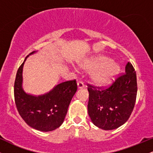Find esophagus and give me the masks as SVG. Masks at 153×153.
I'll return each mask as SVG.
<instances>
[{
  "label": "esophagus",
  "mask_w": 153,
  "mask_h": 153,
  "mask_svg": "<svg viewBox=\"0 0 153 153\" xmlns=\"http://www.w3.org/2000/svg\"><path fill=\"white\" fill-rule=\"evenodd\" d=\"M85 85H84V82L82 81H78V88H84Z\"/></svg>",
  "instance_id": "esophagus-1"
}]
</instances>
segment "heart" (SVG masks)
Segmentation results:
<instances>
[{
  "label": "heart",
  "instance_id": "heart-1",
  "mask_svg": "<svg viewBox=\"0 0 153 153\" xmlns=\"http://www.w3.org/2000/svg\"><path fill=\"white\" fill-rule=\"evenodd\" d=\"M83 70L94 71L91 75L93 81L97 85H106L118 74L119 67L106 57H98L80 65Z\"/></svg>",
  "mask_w": 153,
  "mask_h": 153
}]
</instances>
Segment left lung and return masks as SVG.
Here are the masks:
<instances>
[{
  "mask_svg": "<svg viewBox=\"0 0 153 153\" xmlns=\"http://www.w3.org/2000/svg\"><path fill=\"white\" fill-rule=\"evenodd\" d=\"M88 115L96 127L111 130L124 124L134 109L137 92L136 72L130 62L125 73L106 88L88 84Z\"/></svg>",
  "mask_w": 153,
  "mask_h": 153,
  "instance_id": "obj_1",
  "label": "left lung"
}]
</instances>
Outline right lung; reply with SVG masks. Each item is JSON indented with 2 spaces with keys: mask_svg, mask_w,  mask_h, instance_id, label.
<instances>
[{
  "mask_svg": "<svg viewBox=\"0 0 153 153\" xmlns=\"http://www.w3.org/2000/svg\"><path fill=\"white\" fill-rule=\"evenodd\" d=\"M28 56L19 67L15 79L14 99L17 110L29 127L42 131L54 130L64 121L70 103L78 89L76 80L61 82L42 96L26 94L22 88V71Z\"/></svg>",
  "mask_w": 153,
  "mask_h": 153,
  "instance_id": "1",
  "label": "right lung"
}]
</instances>
